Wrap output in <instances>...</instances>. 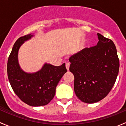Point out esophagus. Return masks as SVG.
I'll list each match as a JSON object with an SVG mask.
<instances>
[{
  "mask_svg": "<svg viewBox=\"0 0 126 126\" xmlns=\"http://www.w3.org/2000/svg\"><path fill=\"white\" fill-rule=\"evenodd\" d=\"M69 66H70V64L69 63H66V68L67 70L69 71Z\"/></svg>",
  "mask_w": 126,
  "mask_h": 126,
  "instance_id": "esophagus-1",
  "label": "esophagus"
}]
</instances>
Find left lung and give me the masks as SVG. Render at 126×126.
Segmentation results:
<instances>
[{
    "instance_id": "1",
    "label": "left lung",
    "mask_w": 126,
    "mask_h": 126,
    "mask_svg": "<svg viewBox=\"0 0 126 126\" xmlns=\"http://www.w3.org/2000/svg\"><path fill=\"white\" fill-rule=\"evenodd\" d=\"M99 41L69 58L74 76V92L82 102L92 104L107 96L119 72V60L111 39L97 33Z\"/></svg>"
}]
</instances>
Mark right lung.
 <instances>
[{
  "label": "right lung",
  "mask_w": 126,
  "mask_h": 126,
  "mask_svg": "<svg viewBox=\"0 0 126 126\" xmlns=\"http://www.w3.org/2000/svg\"><path fill=\"white\" fill-rule=\"evenodd\" d=\"M32 36L24 35L15 42L8 59L7 74L13 90L21 101L30 106H43L54 98L56 87L67 69L65 63L59 66L46 63L35 73L24 72L19 65L17 53L22 44Z\"/></svg>",
  "instance_id": "add662e5"
}]
</instances>
